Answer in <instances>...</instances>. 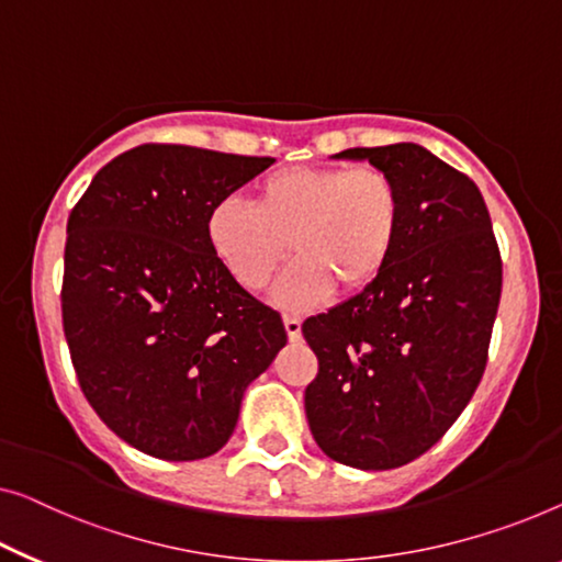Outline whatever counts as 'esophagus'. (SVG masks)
<instances>
[{
    "label": "esophagus",
    "instance_id": "1",
    "mask_svg": "<svg viewBox=\"0 0 562 562\" xmlns=\"http://www.w3.org/2000/svg\"><path fill=\"white\" fill-rule=\"evenodd\" d=\"M282 323H284V330H288V338L290 340H300V335H303V323H300V317L284 315Z\"/></svg>",
    "mask_w": 562,
    "mask_h": 562
}]
</instances>
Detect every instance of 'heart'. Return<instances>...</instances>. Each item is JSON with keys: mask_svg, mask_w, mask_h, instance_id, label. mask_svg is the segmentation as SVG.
Listing matches in <instances>:
<instances>
[{"mask_svg": "<svg viewBox=\"0 0 562 562\" xmlns=\"http://www.w3.org/2000/svg\"><path fill=\"white\" fill-rule=\"evenodd\" d=\"M404 227L398 183L375 166H288L252 191V206L234 199L206 212L204 234L232 280L265 290L284 259H300L278 284V303L307 310L338 290L358 295L386 272Z\"/></svg>", "mask_w": 562, "mask_h": 562, "instance_id": "1", "label": "heart"}]
</instances>
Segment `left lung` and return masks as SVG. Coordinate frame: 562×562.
I'll return each mask as SVG.
<instances>
[{
    "label": "left lung",
    "mask_w": 562,
    "mask_h": 562,
    "mask_svg": "<svg viewBox=\"0 0 562 562\" xmlns=\"http://www.w3.org/2000/svg\"><path fill=\"white\" fill-rule=\"evenodd\" d=\"M338 158H368L398 183L404 227L371 288L303 323L317 356L305 414L335 462L396 469L429 451L480 386L502 257L476 183L426 148H348Z\"/></svg>",
    "instance_id": "8db88e82"
}]
</instances>
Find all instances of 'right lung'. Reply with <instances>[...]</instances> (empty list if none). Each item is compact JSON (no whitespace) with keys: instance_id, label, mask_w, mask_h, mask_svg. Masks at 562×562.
<instances>
[{"instance_id":"obj_1","label":"right lung","mask_w":562,"mask_h":562,"mask_svg":"<svg viewBox=\"0 0 562 562\" xmlns=\"http://www.w3.org/2000/svg\"><path fill=\"white\" fill-rule=\"evenodd\" d=\"M274 158L144 144L95 173L67 220L63 330L88 404L144 454L212 457L241 393L288 342L278 310L216 262L206 212Z\"/></svg>"}]
</instances>
